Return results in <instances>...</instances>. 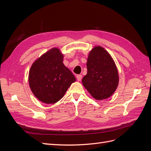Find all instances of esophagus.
<instances>
[{"instance_id": "1", "label": "esophagus", "mask_w": 151, "mask_h": 151, "mask_svg": "<svg viewBox=\"0 0 151 151\" xmlns=\"http://www.w3.org/2000/svg\"><path fill=\"white\" fill-rule=\"evenodd\" d=\"M76 77H77V81H81V79H82V78H83V76H82V75H77V76H76Z\"/></svg>"}]
</instances>
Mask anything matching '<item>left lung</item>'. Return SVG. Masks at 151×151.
Instances as JSON below:
<instances>
[{
    "instance_id": "obj_1",
    "label": "left lung",
    "mask_w": 151,
    "mask_h": 151,
    "mask_svg": "<svg viewBox=\"0 0 151 151\" xmlns=\"http://www.w3.org/2000/svg\"><path fill=\"white\" fill-rule=\"evenodd\" d=\"M87 74L82 79L84 88L96 100L109 98L119 83V75L111 55L101 46H95L87 58Z\"/></svg>"
}]
</instances>
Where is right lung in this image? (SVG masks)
<instances>
[{
    "label": "right lung",
    "mask_w": 151,
    "mask_h": 151,
    "mask_svg": "<svg viewBox=\"0 0 151 151\" xmlns=\"http://www.w3.org/2000/svg\"><path fill=\"white\" fill-rule=\"evenodd\" d=\"M63 54L54 47L36 59L29 71V88L35 96L45 104L60 100L76 77L63 63Z\"/></svg>",
    "instance_id": "add662e5"
}]
</instances>
